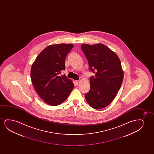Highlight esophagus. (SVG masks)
Returning <instances> with one entry per match:
<instances>
[{
	"mask_svg": "<svg viewBox=\"0 0 154 154\" xmlns=\"http://www.w3.org/2000/svg\"><path fill=\"white\" fill-rule=\"evenodd\" d=\"M79 82V80H75V84L76 85H78Z\"/></svg>",
	"mask_w": 154,
	"mask_h": 154,
	"instance_id": "1",
	"label": "esophagus"
}]
</instances>
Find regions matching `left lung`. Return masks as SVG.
I'll list each match as a JSON object with an SVG mask.
<instances>
[{"label": "left lung", "mask_w": 154, "mask_h": 154, "mask_svg": "<svg viewBox=\"0 0 154 154\" xmlns=\"http://www.w3.org/2000/svg\"><path fill=\"white\" fill-rule=\"evenodd\" d=\"M81 48L90 70L95 74L90 77L91 89L85 98L91 107L102 109L112 103L122 84L124 72L120 59L102 44H82Z\"/></svg>", "instance_id": "obj_1"}]
</instances>
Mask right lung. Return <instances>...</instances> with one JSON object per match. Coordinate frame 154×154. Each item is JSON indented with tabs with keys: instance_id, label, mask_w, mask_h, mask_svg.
Instances as JSON below:
<instances>
[{
	"instance_id": "add662e5",
	"label": "right lung",
	"mask_w": 154,
	"mask_h": 154,
	"mask_svg": "<svg viewBox=\"0 0 154 154\" xmlns=\"http://www.w3.org/2000/svg\"><path fill=\"white\" fill-rule=\"evenodd\" d=\"M74 45H51L43 50L32 65L30 76L34 88L40 98L51 106L63 103L74 88V84L65 75L66 57Z\"/></svg>"
}]
</instances>
